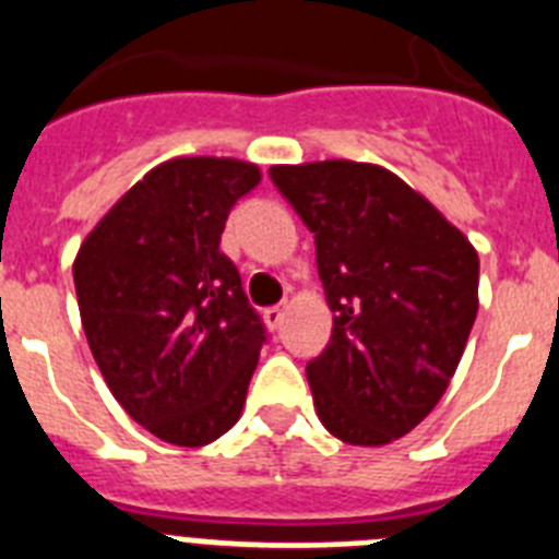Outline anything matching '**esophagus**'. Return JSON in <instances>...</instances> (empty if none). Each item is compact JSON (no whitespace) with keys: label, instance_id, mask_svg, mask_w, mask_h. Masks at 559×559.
<instances>
[{"label":"esophagus","instance_id":"obj_1","mask_svg":"<svg viewBox=\"0 0 559 559\" xmlns=\"http://www.w3.org/2000/svg\"><path fill=\"white\" fill-rule=\"evenodd\" d=\"M264 321L270 330H278L281 321H284V304H275V307H266L264 310Z\"/></svg>","mask_w":559,"mask_h":559}]
</instances>
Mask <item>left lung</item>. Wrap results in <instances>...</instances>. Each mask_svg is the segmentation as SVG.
<instances>
[{
    "instance_id": "obj_1",
    "label": "left lung",
    "mask_w": 559,
    "mask_h": 559,
    "mask_svg": "<svg viewBox=\"0 0 559 559\" xmlns=\"http://www.w3.org/2000/svg\"><path fill=\"white\" fill-rule=\"evenodd\" d=\"M272 183L316 238L333 335L307 365L333 437L388 444L428 416L468 344L479 258L393 171L324 160L272 166Z\"/></svg>"
}]
</instances>
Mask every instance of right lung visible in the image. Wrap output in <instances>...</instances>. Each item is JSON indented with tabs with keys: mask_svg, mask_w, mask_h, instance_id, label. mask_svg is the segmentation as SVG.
I'll return each instance as SVG.
<instances>
[{
	"mask_svg": "<svg viewBox=\"0 0 559 559\" xmlns=\"http://www.w3.org/2000/svg\"><path fill=\"white\" fill-rule=\"evenodd\" d=\"M252 163L177 157L122 194L76 252L83 330L108 390L163 442L201 448L247 402L266 326L221 252Z\"/></svg>",
	"mask_w": 559,
	"mask_h": 559,
	"instance_id": "obj_1",
	"label": "right lung"
}]
</instances>
